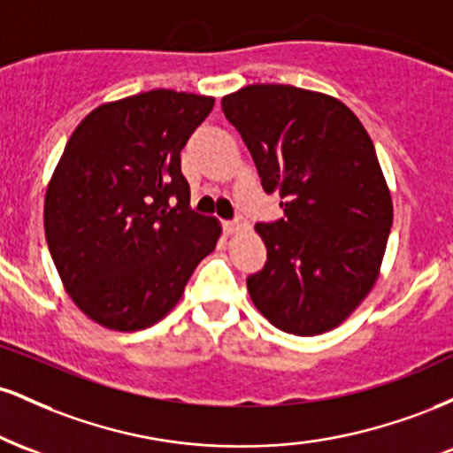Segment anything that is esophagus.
<instances>
[{
    "label": "esophagus",
    "instance_id": "obj_1",
    "mask_svg": "<svg viewBox=\"0 0 453 453\" xmlns=\"http://www.w3.org/2000/svg\"><path fill=\"white\" fill-rule=\"evenodd\" d=\"M223 227H226L227 234H234V232L242 230V227H244V219H242V217H236V219L223 221Z\"/></svg>",
    "mask_w": 453,
    "mask_h": 453
}]
</instances>
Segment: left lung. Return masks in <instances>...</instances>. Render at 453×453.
<instances>
[{
  "instance_id": "obj_1",
  "label": "left lung",
  "mask_w": 453,
  "mask_h": 453,
  "mask_svg": "<svg viewBox=\"0 0 453 453\" xmlns=\"http://www.w3.org/2000/svg\"><path fill=\"white\" fill-rule=\"evenodd\" d=\"M266 194L285 217L259 221L268 249L247 277L279 330H332L375 285L392 227V197L372 140L345 104L292 85H249L221 100Z\"/></svg>"
}]
</instances>
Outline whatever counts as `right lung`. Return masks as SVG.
Segmentation results:
<instances>
[{
    "mask_svg": "<svg viewBox=\"0 0 453 453\" xmlns=\"http://www.w3.org/2000/svg\"><path fill=\"white\" fill-rule=\"evenodd\" d=\"M212 106L153 89L96 108L67 140L46 191V242L67 294L100 326L157 324L215 249L219 221L191 209L180 173Z\"/></svg>",
    "mask_w": 453,
    "mask_h": 453,
    "instance_id": "add662e5",
    "label": "right lung"
}]
</instances>
